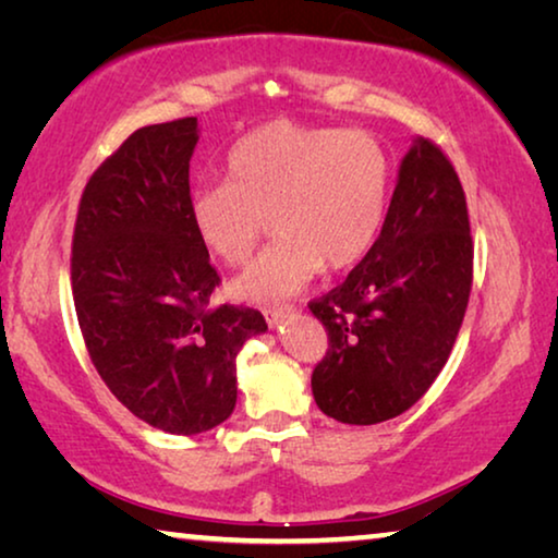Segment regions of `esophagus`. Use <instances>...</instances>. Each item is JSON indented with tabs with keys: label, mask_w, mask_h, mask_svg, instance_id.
<instances>
[{
	"label": "esophagus",
	"mask_w": 558,
	"mask_h": 558,
	"mask_svg": "<svg viewBox=\"0 0 558 558\" xmlns=\"http://www.w3.org/2000/svg\"><path fill=\"white\" fill-rule=\"evenodd\" d=\"M296 312V306H289V304H281V306H267L264 308V316H267L269 327H279L281 322L287 319V316H291Z\"/></svg>",
	"instance_id": "esophagus-1"
}]
</instances>
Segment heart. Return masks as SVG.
Wrapping results in <instances>:
<instances>
[{"mask_svg": "<svg viewBox=\"0 0 558 558\" xmlns=\"http://www.w3.org/2000/svg\"><path fill=\"white\" fill-rule=\"evenodd\" d=\"M391 157L368 132L277 119L244 134L227 154V182L190 196V219L229 267L250 262L271 219L274 242L242 277L236 296H296L322 269L362 262L384 227Z\"/></svg>", "mask_w": 558, "mask_h": 558, "instance_id": "1", "label": "heart"}]
</instances>
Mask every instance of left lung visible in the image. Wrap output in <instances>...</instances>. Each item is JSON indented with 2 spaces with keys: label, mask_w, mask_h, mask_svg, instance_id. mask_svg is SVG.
<instances>
[{
  "label": "left lung",
  "mask_w": 558,
  "mask_h": 558,
  "mask_svg": "<svg viewBox=\"0 0 558 558\" xmlns=\"http://www.w3.org/2000/svg\"><path fill=\"white\" fill-rule=\"evenodd\" d=\"M466 196L444 151L416 136L381 234L347 281L308 308L329 333L314 401L341 424L404 414L447 364L471 291Z\"/></svg>",
  "instance_id": "8db88e82"
}]
</instances>
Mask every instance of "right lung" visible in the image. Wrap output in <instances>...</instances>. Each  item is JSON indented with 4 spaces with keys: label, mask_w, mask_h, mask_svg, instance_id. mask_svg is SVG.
<instances>
[{
    "label": "right lung",
    "mask_w": 558,
    "mask_h": 558,
    "mask_svg": "<svg viewBox=\"0 0 558 558\" xmlns=\"http://www.w3.org/2000/svg\"><path fill=\"white\" fill-rule=\"evenodd\" d=\"M196 142V117L136 130L92 174L72 242L94 366L134 416L179 436L227 422L239 349L267 331L250 306L211 304L219 274L190 219Z\"/></svg>",
    "instance_id": "add662e5"
}]
</instances>
